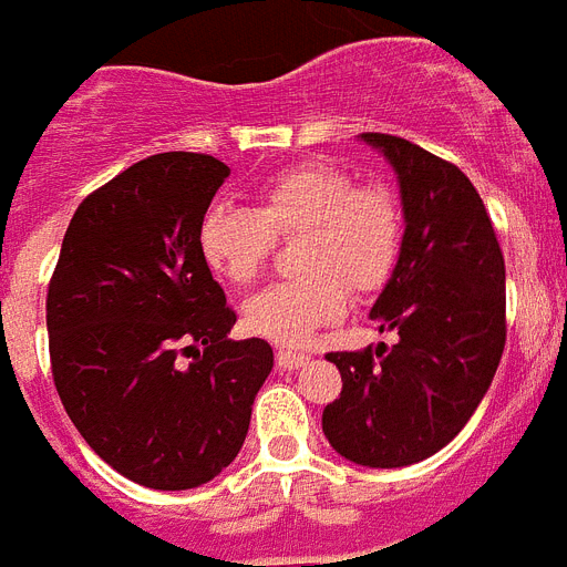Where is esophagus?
Returning <instances> with one entry per match:
<instances>
[{
  "label": "esophagus",
  "instance_id": "esophagus-1",
  "mask_svg": "<svg viewBox=\"0 0 567 567\" xmlns=\"http://www.w3.org/2000/svg\"><path fill=\"white\" fill-rule=\"evenodd\" d=\"M308 358H311L308 352H297V349H279V352H276L279 370H297V367H302Z\"/></svg>",
  "mask_w": 567,
  "mask_h": 567
}]
</instances>
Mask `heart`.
I'll list each match as a JSON object with an SVG mask.
<instances>
[{"instance_id":"heart-1","label":"heart","mask_w":567,"mask_h":567,"mask_svg":"<svg viewBox=\"0 0 567 567\" xmlns=\"http://www.w3.org/2000/svg\"><path fill=\"white\" fill-rule=\"evenodd\" d=\"M302 229V276L276 282L244 306V323L261 338L297 347L320 326L347 315L349 288L379 291L402 247V209L381 186H355L331 163H299L256 186V209L212 204L200 218L197 247L215 276L250 285L265 270L276 233Z\"/></svg>"}]
</instances>
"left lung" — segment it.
Segmentation results:
<instances>
[{
    "label": "left lung",
    "mask_w": 567,
    "mask_h": 567,
    "mask_svg": "<svg viewBox=\"0 0 567 567\" xmlns=\"http://www.w3.org/2000/svg\"><path fill=\"white\" fill-rule=\"evenodd\" d=\"M361 140L393 165L402 195L399 261L370 311L395 343L329 352L343 390L326 404L323 434L358 466L402 468L445 449L489 390L507 340V274L457 165L388 133Z\"/></svg>",
    "instance_id": "left-lung-1"
}]
</instances>
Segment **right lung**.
<instances>
[{
  "label": "right lung",
  "instance_id": "add662e5",
  "mask_svg": "<svg viewBox=\"0 0 567 567\" xmlns=\"http://www.w3.org/2000/svg\"><path fill=\"white\" fill-rule=\"evenodd\" d=\"M227 177L209 154L140 159L78 206L49 282L60 402L107 466L148 489L220 475L274 370L268 340L227 338L236 311L197 247Z\"/></svg>",
  "mask_w": 567,
  "mask_h": 567
}]
</instances>
